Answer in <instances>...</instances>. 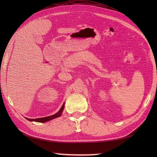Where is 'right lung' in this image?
Listing matches in <instances>:
<instances>
[{
  "instance_id": "1",
  "label": "right lung",
  "mask_w": 157,
  "mask_h": 157,
  "mask_svg": "<svg viewBox=\"0 0 157 157\" xmlns=\"http://www.w3.org/2000/svg\"><path fill=\"white\" fill-rule=\"evenodd\" d=\"M65 103H63V105H62L61 108L60 109L59 111L55 113V115H52L51 116H48V117H42V118H38V119H29V118H26L25 119L28 120L29 121H36V122H40V123H44L46 121H51V120L53 119H55V118H57L59 117H60L62 113L63 109H64V106H65Z\"/></svg>"
}]
</instances>
